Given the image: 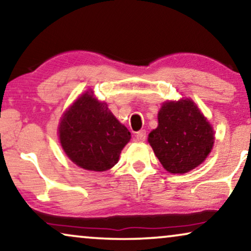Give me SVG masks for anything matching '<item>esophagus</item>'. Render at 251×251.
I'll return each mask as SVG.
<instances>
[{
    "label": "esophagus",
    "instance_id": "1",
    "mask_svg": "<svg viewBox=\"0 0 251 251\" xmlns=\"http://www.w3.org/2000/svg\"><path fill=\"white\" fill-rule=\"evenodd\" d=\"M136 139L140 143L145 142V139H146V131H145V130H140V131L137 132L136 133Z\"/></svg>",
    "mask_w": 251,
    "mask_h": 251
}]
</instances>
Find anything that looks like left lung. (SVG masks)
I'll use <instances>...</instances> for the list:
<instances>
[{
  "label": "left lung",
  "mask_w": 251,
  "mask_h": 251,
  "mask_svg": "<svg viewBox=\"0 0 251 251\" xmlns=\"http://www.w3.org/2000/svg\"><path fill=\"white\" fill-rule=\"evenodd\" d=\"M157 121V128L149 135V143L169 173H188L211 152L214 130L192 99L163 102Z\"/></svg>",
  "instance_id": "8db88e82"
}]
</instances>
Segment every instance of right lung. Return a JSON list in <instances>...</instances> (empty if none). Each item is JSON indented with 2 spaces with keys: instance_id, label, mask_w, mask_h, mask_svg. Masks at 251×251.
<instances>
[{
  "instance_id": "right-lung-1",
  "label": "right lung",
  "mask_w": 251,
  "mask_h": 251,
  "mask_svg": "<svg viewBox=\"0 0 251 251\" xmlns=\"http://www.w3.org/2000/svg\"><path fill=\"white\" fill-rule=\"evenodd\" d=\"M63 150L76 166L90 171H106L118 163L120 153L131 138L106 102L87 91L64 113L59 123Z\"/></svg>"
}]
</instances>
